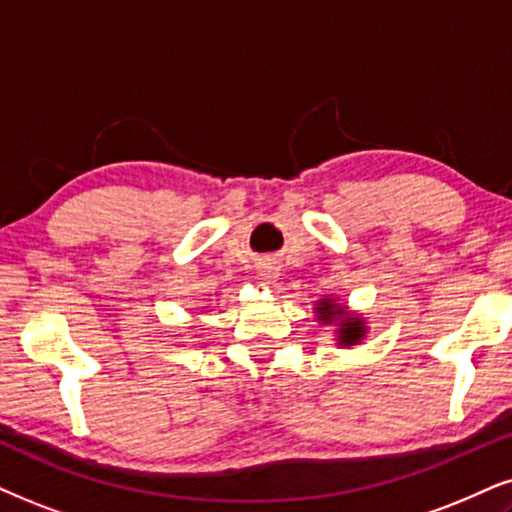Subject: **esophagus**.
Segmentation results:
<instances>
[{"label": "esophagus", "instance_id": "1", "mask_svg": "<svg viewBox=\"0 0 512 512\" xmlns=\"http://www.w3.org/2000/svg\"><path fill=\"white\" fill-rule=\"evenodd\" d=\"M278 274H281V269H278L274 262H264L260 267V278H262V281H267V283H276Z\"/></svg>", "mask_w": 512, "mask_h": 512}]
</instances>
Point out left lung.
Segmentation results:
<instances>
[{
  "label": "left lung",
  "instance_id": "obj_1",
  "mask_svg": "<svg viewBox=\"0 0 512 512\" xmlns=\"http://www.w3.org/2000/svg\"><path fill=\"white\" fill-rule=\"evenodd\" d=\"M314 314L321 326H335V345L338 347L349 349L354 345H361V340L366 338L368 328L364 316L349 312L347 304H342L338 297L326 295L321 300H316Z\"/></svg>",
  "mask_w": 512,
  "mask_h": 512
}]
</instances>
